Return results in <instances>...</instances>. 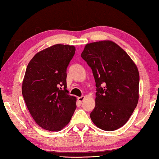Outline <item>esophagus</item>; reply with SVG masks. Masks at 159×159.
I'll list each match as a JSON object with an SVG mask.
<instances>
[{
	"label": "esophagus",
	"mask_w": 159,
	"mask_h": 159,
	"mask_svg": "<svg viewBox=\"0 0 159 159\" xmlns=\"http://www.w3.org/2000/svg\"><path fill=\"white\" fill-rule=\"evenodd\" d=\"M85 98H86V96H80V97H78V98H77V99H78V100L80 102H82Z\"/></svg>",
	"instance_id": "obj_1"
}]
</instances>
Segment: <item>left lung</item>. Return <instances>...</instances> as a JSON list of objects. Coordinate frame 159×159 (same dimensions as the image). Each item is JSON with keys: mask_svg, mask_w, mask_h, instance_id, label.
Masks as SVG:
<instances>
[{"mask_svg": "<svg viewBox=\"0 0 159 159\" xmlns=\"http://www.w3.org/2000/svg\"><path fill=\"white\" fill-rule=\"evenodd\" d=\"M81 57L91 67L96 82L92 122L104 131L120 128L138 104L140 75L137 66L124 50L110 40L87 44Z\"/></svg>", "mask_w": 159, "mask_h": 159, "instance_id": "1", "label": "left lung"}]
</instances>
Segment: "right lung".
Returning a JSON list of instances; mask_svg holds the SVG:
<instances>
[{
  "instance_id": "right-lung-1",
  "label": "right lung",
  "mask_w": 159,
  "mask_h": 159,
  "mask_svg": "<svg viewBox=\"0 0 159 159\" xmlns=\"http://www.w3.org/2000/svg\"><path fill=\"white\" fill-rule=\"evenodd\" d=\"M75 52L74 46L53 45L36 54L27 67L22 94L34 120L46 130H61L76 109V98L66 90L67 68Z\"/></svg>"
}]
</instances>
